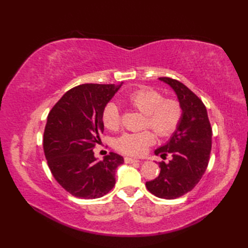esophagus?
<instances>
[{
    "label": "esophagus",
    "mask_w": 248,
    "mask_h": 248,
    "mask_svg": "<svg viewBox=\"0 0 248 248\" xmlns=\"http://www.w3.org/2000/svg\"><path fill=\"white\" fill-rule=\"evenodd\" d=\"M124 161L127 163H139L140 161L136 160V159H133V157H124Z\"/></svg>",
    "instance_id": "obj_1"
}]
</instances>
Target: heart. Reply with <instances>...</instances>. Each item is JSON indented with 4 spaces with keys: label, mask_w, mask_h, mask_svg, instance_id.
Here are the masks:
<instances>
[{
    "label": "heart",
    "mask_w": 248,
    "mask_h": 248,
    "mask_svg": "<svg viewBox=\"0 0 248 248\" xmlns=\"http://www.w3.org/2000/svg\"><path fill=\"white\" fill-rule=\"evenodd\" d=\"M128 101L141 114L146 115L144 127L150 128L161 138L170 136L177 130L182 118V107L177 99L168 98L150 87L131 93ZM102 120L109 130L120 127L121 117L116 103L108 102L103 109ZM155 134L149 130L136 133H124L116 140V148L125 155L140 156L155 143Z\"/></svg>",
    "instance_id": "b5f03b06"
}]
</instances>
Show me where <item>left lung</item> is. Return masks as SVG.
<instances>
[{"label": "left lung", "mask_w": 248, "mask_h": 248, "mask_svg": "<svg viewBox=\"0 0 248 248\" xmlns=\"http://www.w3.org/2000/svg\"><path fill=\"white\" fill-rule=\"evenodd\" d=\"M175 91L182 107L180 124L170 141L155 154L171 160L160 162L159 177L146 187L156 197L176 199L192 191L207 170L212 147V128L203 102L184 84L170 78H159Z\"/></svg>", "instance_id": "8db88e82"}]
</instances>
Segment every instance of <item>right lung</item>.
<instances>
[{
  "instance_id": "1",
  "label": "right lung",
  "mask_w": 248,
  "mask_h": 248,
  "mask_svg": "<svg viewBox=\"0 0 248 248\" xmlns=\"http://www.w3.org/2000/svg\"><path fill=\"white\" fill-rule=\"evenodd\" d=\"M123 85L82 84L71 88L54 105L46 119L44 151L55 180L72 196L94 199L115 186V171L124 157L109 152L97 161L93 148L104 124L105 105Z\"/></svg>"
}]
</instances>
